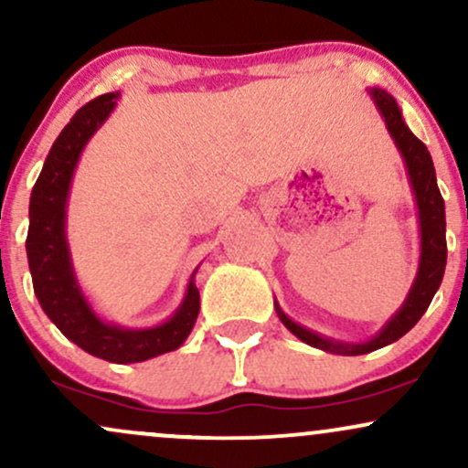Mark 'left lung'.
Wrapping results in <instances>:
<instances>
[{
  "label": "left lung",
  "mask_w": 468,
  "mask_h": 468,
  "mask_svg": "<svg viewBox=\"0 0 468 468\" xmlns=\"http://www.w3.org/2000/svg\"><path fill=\"white\" fill-rule=\"evenodd\" d=\"M372 94L380 114L385 116L389 133L394 136L402 158H405L407 163L413 193H416L418 216H420V268H418V277L416 282H413L410 297H407L405 305L399 310V314L383 327V332H380L378 336H374L372 341L361 343V346L330 341V338L314 335V332L305 330V327L290 321L277 305L279 319L283 321V325H286L294 336L302 338L308 346L319 347V350L343 354V356H358V354L374 352L378 350V347L399 341L402 335H407V332L420 321V316L427 313L429 303H431L433 294H436L440 282H442L444 266H447V219H444V200L442 196H440L431 155H429L424 143L418 141V138L410 132V127L405 125L396 101L391 99L385 90H374Z\"/></svg>",
  "instance_id": "1"
}]
</instances>
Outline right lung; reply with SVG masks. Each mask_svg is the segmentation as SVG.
Segmentation results:
<instances>
[{"label":"right lung","mask_w":468,"mask_h":468,"mask_svg":"<svg viewBox=\"0 0 468 468\" xmlns=\"http://www.w3.org/2000/svg\"><path fill=\"white\" fill-rule=\"evenodd\" d=\"M116 105V94L96 96L63 127L48 154L44 169L32 186L30 227L26 238L32 288L44 313L80 350L110 363H141L158 354L178 350L189 336L200 292L189 283L180 310L166 324L149 330H122L107 325L90 310L74 279L66 244V197L74 166L85 143Z\"/></svg>","instance_id":"right-lung-1"}]
</instances>
